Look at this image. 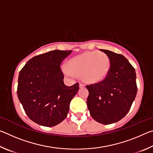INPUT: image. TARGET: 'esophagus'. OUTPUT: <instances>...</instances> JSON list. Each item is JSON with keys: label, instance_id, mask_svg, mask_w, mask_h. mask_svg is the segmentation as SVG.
<instances>
[{"label": "esophagus", "instance_id": "34e87169", "mask_svg": "<svg viewBox=\"0 0 153 153\" xmlns=\"http://www.w3.org/2000/svg\"><path fill=\"white\" fill-rule=\"evenodd\" d=\"M79 88H84V87H85V85L83 84H79Z\"/></svg>", "mask_w": 153, "mask_h": 153}]
</instances>
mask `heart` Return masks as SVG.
Masks as SVG:
<instances>
[{"label": "heart", "mask_w": 153, "mask_h": 153, "mask_svg": "<svg viewBox=\"0 0 153 153\" xmlns=\"http://www.w3.org/2000/svg\"><path fill=\"white\" fill-rule=\"evenodd\" d=\"M110 67V59L107 54L100 51H88L71 59L69 65H62L61 69L69 77L78 74L86 82L97 83L105 78Z\"/></svg>", "instance_id": "1"}]
</instances>
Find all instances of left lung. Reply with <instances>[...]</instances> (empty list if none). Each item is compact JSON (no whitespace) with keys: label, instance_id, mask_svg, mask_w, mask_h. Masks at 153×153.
<instances>
[{"label":"left lung","instance_id":"obj_1","mask_svg":"<svg viewBox=\"0 0 153 153\" xmlns=\"http://www.w3.org/2000/svg\"><path fill=\"white\" fill-rule=\"evenodd\" d=\"M110 59L106 78L86 86L87 106L92 118L105 125L117 122L128 113L137 93L136 75L128 59L120 54L100 49Z\"/></svg>","mask_w":153,"mask_h":153}]
</instances>
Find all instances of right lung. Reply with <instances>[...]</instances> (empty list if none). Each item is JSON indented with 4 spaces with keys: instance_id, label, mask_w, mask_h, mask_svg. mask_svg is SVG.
<instances>
[{
    "instance_id": "1",
    "label": "right lung",
    "mask_w": 153,
    "mask_h": 153,
    "mask_svg": "<svg viewBox=\"0 0 153 153\" xmlns=\"http://www.w3.org/2000/svg\"><path fill=\"white\" fill-rule=\"evenodd\" d=\"M72 51L55 50L30 59L19 72L17 96L25 113L40 126L53 127L67 117L79 84L65 85L60 65Z\"/></svg>"
}]
</instances>
